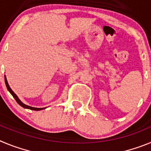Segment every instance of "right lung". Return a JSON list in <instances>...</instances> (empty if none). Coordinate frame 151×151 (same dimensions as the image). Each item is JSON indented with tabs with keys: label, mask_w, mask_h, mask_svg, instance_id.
I'll return each instance as SVG.
<instances>
[{
	"label": "right lung",
	"mask_w": 151,
	"mask_h": 151,
	"mask_svg": "<svg viewBox=\"0 0 151 151\" xmlns=\"http://www.w3.org/2000/svg\"><path fill=\"white\" fill-rule=\"evenodd\" d=\"M4 79H5V84H6V88H7V90L10 91V94L13 95V97L15 98L16 101H17V103H18L21 106H22V107L24 108H27V109H29V110H43V109H45V108H35V107H32V106H27V105L24 104L23 103H22L20 101V100L19 99L18 97L17 96V94H14V92L13 91L11 90V88H10V86H9V85H8V82L7 81H6V76H4Z\"/></svg>",
	"instance_id": "1"
}]
</instances>
